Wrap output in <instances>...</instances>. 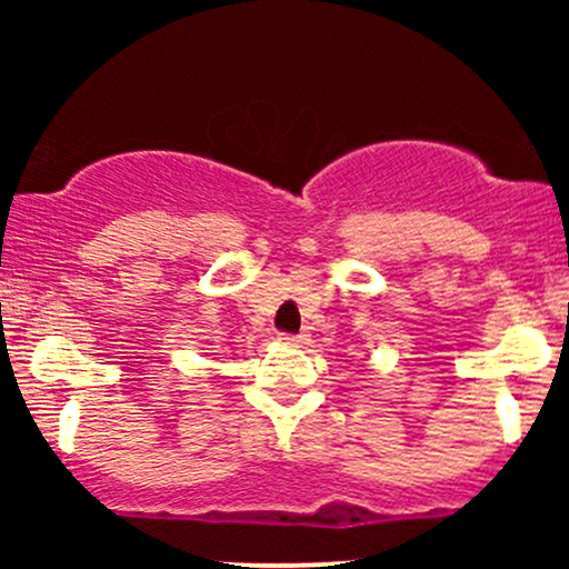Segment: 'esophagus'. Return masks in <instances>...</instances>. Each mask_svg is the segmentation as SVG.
I'll return each mask as SVG.
<instances>
[{
  "instance_id": "esophagus-1",
  "label": "esophagus",
  "mask_w": 569,
  "mask_h": 569,
  "mask_svg": "<svg viewBox=\"0 0 569 569\" xmlns=\"http://www.w3.org/2000/svg\"><path fill=\"white\" fill-rule=\"evenodd\" d=\"M278 339L286 345H302L307 335H289V331H283V335H278Z\"/></svg>"
}]
</instances>
